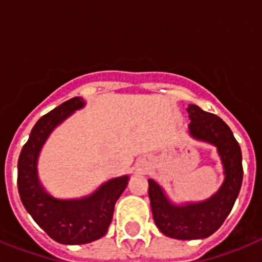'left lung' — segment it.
<instances>
[{
    "mask_svg": "<svg viewBox=\"0 0 262 262\" xmlns=\"http://www.w3.org/2000/svg\"><path fill=\"white\" fill-rule=\"evenodd\" d=\"M186 110L190 119L189 135L216 147L223 165V184L207 200L177 205L169 200L163 186L149 178L148 194L155 224L164 235L177 240H196L217 231L232 210L243 182L242 149L221 118L196 105H189Z\"/></svg>",
    "mask_w": 262,
    "mask_h": 262,
    "instance_id": "left-lung-1",
    "label": "left lung"
}]
</instances>
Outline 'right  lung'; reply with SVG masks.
Masks as SVG:
<instances>
[{
    "label": "right lung",
    "mask_w": 262,
    "mask_h": 262,
    "mask_svg": "<svg viewBox=\"0 0 262 262\" xmlns=\"http://www.w3.org/2000/svg\"><path fill=\"white\" fill-rule=\"evenodd\" d=\"M85 106L75 97L43 115L32 127L18 160V191L25 209L51 239L78 245L101 239L113 219L114 206L128 184L129 176L111 178L89 195L61 200L51 195L39 180L38 159L52 131Z\"/></svg>",
    "instance_id": "1"
}]
</instances>
